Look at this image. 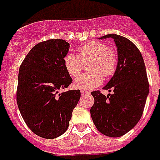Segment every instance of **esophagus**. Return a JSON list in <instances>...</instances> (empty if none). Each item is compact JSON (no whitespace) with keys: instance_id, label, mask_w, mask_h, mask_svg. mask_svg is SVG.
Returning <instances> with one entry per match:
<instances>
[{"instance_id":"1","label":"esophagus","mask_w":160,"mask_h":160,"mask_svg":"<svg viewBox=\"0 0 160 160\" xmlns=\"http://www.w3.org/2000/svg\"><path fill=\"white\" fill-rule=\"evenodd\" d=\"M90 94V92L87 90H82L81 91V95H89Z\"/></svg>"}]
</instances>
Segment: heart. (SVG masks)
<instances>
[{
  "label": "heart",
  "instance_id": "1",
  "mask_svg": "<svg viewBox=\"0 0 160 160\" xmlns=\"http://www.w3.org/2000/svg\"><path fill=\"white\" fill-rule=\"evenodd\" d=\"M92 60L91 72L80 74L74 80V86L82 90H91L100 86L103 75H112L117 68V56L110 47L99 41H91L79 48V55L68 53L64 57V66L71 76H77L82 71L84 62Z\"/></svg>",
  "mask_w": 160,
  "mask_h": 160
}]
</instances>
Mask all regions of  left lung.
I'll return each mask as SVG.
<instances>
[{"mask_svg": "<svg viewBox=\"0 0 160 160\" xmlns=\"http://www.w3.org/2000/svg\"><path fill=\"white\" fill-rule=\"evenodd\" d=\"M112 38L118 47L117 69L104 89L92 92L94 104L91 117L97 129L109 137L127 134L141 119L149 93L147 70L141 53L130 40L117 34H108L100 39Z\"/></svg>", "mask_w": 160, "mask_h": 160, "instance_id": "1", "label": "left lung"}]
</instances>
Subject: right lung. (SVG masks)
<instances>
[{
  "mask_svg": "<svg viewBox=\"0 0 160 160\" xmlns=\"http://www.w3.org/2000/svg\"><path fill=\"white\" fill-rule=\"evenodd\" d=\"M69 43L49 39L31 49L19 70L17 104L26 125L37 135L55 139L68 128L80 90L60 93L72 83L64 66Z\"/></svg>",
  "mask_w": 160,
  "mask_h": 160,
  "instance_id": "obj_1",
  "label": "right lung"
}]
</instances>
